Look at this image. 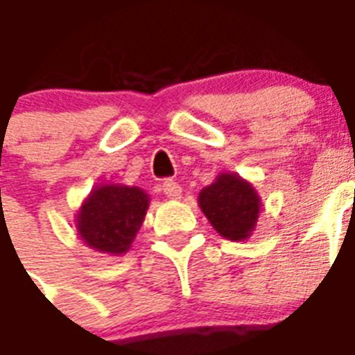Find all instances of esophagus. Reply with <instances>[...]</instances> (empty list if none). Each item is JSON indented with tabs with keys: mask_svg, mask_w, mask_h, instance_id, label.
<instances>
[{
	"mask_svg": "<svg viewBox=\"0 0 355 355\" xmlns=\"http://www.w3.org/2000/svg\"><path fill=\"white\" fill-rule=\"evenodd\" d=\"M162 191L166 197L175 198V200L182 197V186L178 182H175V180H166V182L162 184Z\"/></svg>",
	"mask_w": 355,
	"mask_h": 355,
	"instance_id": "34e87169",
	"label": "esophagus"
}]
</instances>
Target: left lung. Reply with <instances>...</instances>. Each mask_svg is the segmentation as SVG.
<instances>
[{"label":"left lung","mask_w":355,"mask_h":355,"mask_svg":"<svg viewBox=\"0 0 355 355\" xmlns=\"http://www.w3.org/2000/svg\"><path fill=\"white\" fill-rule=\"evenodd\" d=\"M198 206L215 232L227 241L252 237L262 209L261 197L252 182L239 173H218L209 186L198 193Z\"/></svg>","instance_id":"8db88e82"}]
</instances>
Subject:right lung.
Listing matches in <instances>:
<instances>
[{
    "mask_svg": "<svg viewBox=\"0 0 355 355\" xmlns=\"http://www.w3.org/2000/svg\"><path fill=\"white\" fill-rule=\"evenodd\" d=\"M149 202L148 193L137 186H94L74 218L78 235L96 252L123 255L142 226Z\"/></svg>",
    "mask_w": 355,
    "mask_h": 355,
    "instance_id": "obj_1",
    "label": "right lung"
}]
</instances>
